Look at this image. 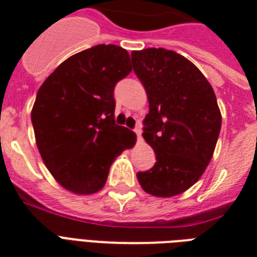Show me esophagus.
<instances>
[{"instance_id": "34e87169", "label": "esophagus", "mask_w": 257, "mask_h": 257, "mask_svg": "<svg viewBox=\"0 0 257 257\" xmlns=\"http://www.w3.org/2000/svg\"><path fill=\"white\" fill-rule=\"evenodd\" d=\"M135 134H137V138H138V142L139 143H141L142 141H143V139H142V131H141V128H135Z\"/></svg>"}]
</instances>
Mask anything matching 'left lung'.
I'll list each match as a JSON object with an SVG mask.
<instances>
[{
    "label": "left lung",
    "mask_w": 257,
    "mask_h": 257,
    "mask_svg": "<svg viewBox=\"0 0 257 257\" xmlns=\"http://www.w3.org/2000/svg\"><path fill=\"white\" fill-rule=\"evenodd\" d=\"M150 112L143 138L157 162L137 178L147 194L171 198L194 186L212 159L221 127L216 95L207 78L186 57L166 49L131 53Z\"/></svg>",
    "instance_id": "8db88e82"
}]
</instances>
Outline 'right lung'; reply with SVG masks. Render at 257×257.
Listing matches in <instances>:
<instances>
[{"label": "right lung", "mask_w": 257, "mask_h": 257, "mask_svg": "<svg viewBox=\"0 0 257 257\" xmlns=\"http://www.w3.org/2000/svg\"><path fill=\"white\" fill-rule=\"evenodd\" d=\"M131 70L123 47L96 45L63 61L37 93V147L54 179L73 194L102 190L112 162L137 142L114 119V87Z\"/></svg>", "instance_id": "right-lung-1"}]
</instances>
